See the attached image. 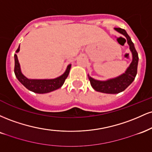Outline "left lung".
Masks as SVG:
<instances>
[{
    "instance_id": "1",
    "label": "left lung",
    "mask_w": 152,
    "mask_h": 152,
    "mask_svg": "<svg viewBox=\"0 0 152 152\" xmlns=\"http://www.w3.org/2000/svg\"><path fill=\"white\" fill-rule=\"evenodd\" d=\"M115 30L120 34L124 35L127 40L129 49L132 53V61L130 66L127 68L124 74L120 75L118 77L106 81H99L91 78L88 75L91 85L95 91L105 94H118L124 91L132 82L137 74V66L139 61V56L133 42L131 40L126 31L121 28H115ZM126 41V40H125Z\"/></svg>"
}]
</instances>
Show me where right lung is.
<instances>
[{
    "instance_id": "1",
    "label": "right lung",
    "mask_w": 152,
    "mask_h": 152,
    "mask_svg": "<svg viewBox=\"0 0 152 152\" xmlns=\"http://www.w3.org/2000/svg\"><path fill=\"white\" fill-rule=\"evenodd\" d=\"M20 50V46H18V49L16 50V53ZM15 58V67L14 73L16 78L20 83L31 91L37 94H46L53 91L58 88H61L64 83L66 78L68 77L70 71L71 65L69 64L67 66V69L65 72L61 76L53 79H29L26 78L20 71V64H19L18 57L16 54H14Z\"/></svg>"
}]
</instances>
